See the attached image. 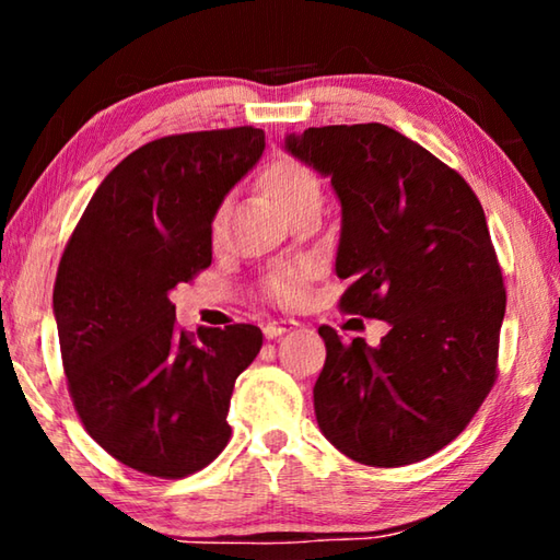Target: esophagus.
<instances>
[{"mask_svg": "<svg viewBox=\"0 0 560 560\" xmlns=\"http://www.w3.org/2000/svg\"><path fill=\"white\" fill-rule=\"evenodd\" d=\"M296 326H299L296 320H287V318L269 320V324L264 326V336H267L269 340H273V338H279V336H283V334H289V330H293Z\"/></svg>", "mask_w": 560, "mask_h": 560, "instance_id": "34e87169", "label": "esophagus"}]
</instances>
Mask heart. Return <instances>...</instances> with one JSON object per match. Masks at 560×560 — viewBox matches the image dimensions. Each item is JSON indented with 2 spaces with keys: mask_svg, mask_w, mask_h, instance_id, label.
I'll list each match as a JSON object with an SVG mask.
<instances>
[{
  "mask_svg": "<svg viewBox=\"0 0 560 560\" xmlns=\"http://www.w3.org/2000/svg\"><path fill=\"white\" fill-rule=\"evenodd\" d=\"M259 187L264 195L287 214L293 207L303 205L306 200H318L320 187L316 175L311 173L306 165H301L299 160L289 155L273 158L271 163L264 165L259 173ZM214 236L222 232V214L214 217L212 222ZM308 279V267H299V264H279L273 267L267 279H264V291L271 301L281 303V306H293L303 299V287Z\"/></svg>",
  "mask_w": 560,
  "mask_h": 560,
  "instance_id": "heart-1",
  "label": "heart"
}]
</instances>
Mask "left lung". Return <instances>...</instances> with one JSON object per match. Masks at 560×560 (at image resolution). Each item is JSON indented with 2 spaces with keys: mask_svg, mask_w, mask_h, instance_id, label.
I'll list each match as a JSON object with an SVG mask.
<instances>
[{
  "mask_svg": "<svg viewBox=\"0 0 560 560\" xmlns=\"http://www.w3.org/2000/svg\"><path fill=\"white\" fill-rule=\"evenodd\" d=\"M340 200V311L387 320L381 346L320 326V432L371 467H402L467 428L497 381L506 289L481 205L457 170L381 122L287 138Z\"/></svg>",
  "mask_w": 560,
  "mask_h": 560,
  "instance_id": "obj_1",
  "label": "left lung"
}]
</instances>
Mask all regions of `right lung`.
Returning <instances> with one entry per match:
<instances>
[{
  "instance_id": "obj_1",
  "label": "right lung",
  "mask_w": 560,
  "mask_h": 560,
  "mask_svg": "<svg viewBox=\"0 0 560 560\" xmlns=\"http://www.w3.org/2000/svg\"><path fill=\"white\" fill-rule=\"evenodd\" d=\"M242 126L158 138L110 170L66 244L54 314L83 428L148 477L205 469L226 442L234 381L261 348L252 324L177 326L170 291L212 264V220L264 153Z\"/></svg>"
}]
</instances>
